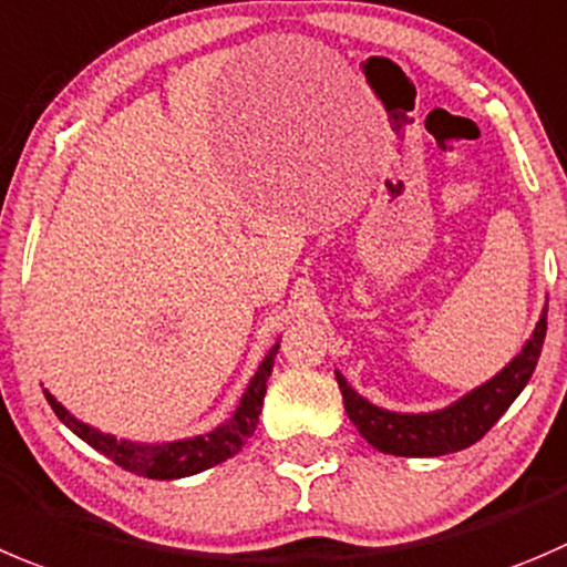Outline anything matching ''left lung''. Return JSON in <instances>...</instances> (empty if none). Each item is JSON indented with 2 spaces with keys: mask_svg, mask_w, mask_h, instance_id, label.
<instances>
[{
  "mask_svg": "<svg viewBox=\"0 0 567 567\" xmlns=\"http://www.w3.org/2000/svg\"><path fill=\"white\" fill-rule=\"evenodd\" d=\"M546 315L543 311L540 322H537L535 333L520 353L501 370L495 379L487 384L476 386L451 403L449 409L429 414H401V412H386V409L373 406L370 401L359 395L342 373H337V384L342 390L344 412L353 420L359 434L373 445V449L384 451L392 456H442L454 454V451L471 449L473 442L482 440L501 414L512 406L523 386L529 384L532 373L540 359L543 339H546Z\"/></svg>",
  "mask_w": 567,
  "mask_h": 567,
  "instance_id": "1",
  "label": "left lung"
}]
</instances>
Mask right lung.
Instances as JSON below:
<instances>
[{
  "label": "right lung",
  "mask_w": 567,
  "mask_h": 567,
  "mask_svg": "<svg viewBox=\"0 0 567 567\" xmlns=\"http://www.w3.org/2000/svg\"><path fill=\"white\" fill-rule=\"evenodd\" d=\"M275 353H278V344L267 353V359L261 361L258 373L252 375L250 386L241 395V403L236 406L234 417L228 423H223L219 429L208 431V434L192 436V440H177V442H161V445H150V442H131V440H116L111 434H102V431L91 429L89 423H80L74 414H69L50 392H44L50 406L55 409L58 417L80 436L85 440L94 451L105 454L107 460L116 462L118 467L136 473L144 478H183L194 476L199 471H208V467L219 465V462L230 460L234 454H239L241 445L252 436L258 425V414L264 406V392H267V379L272 373Z\"/></svg>",
  "instance_id": "1"
}]
</instances>
